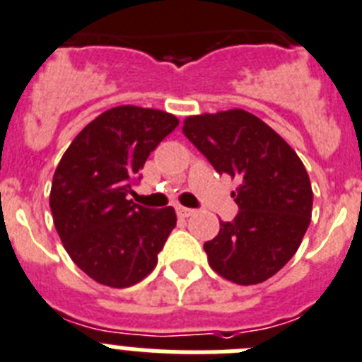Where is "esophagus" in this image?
Here are the masks:
<instances>
[{"label": "esophagus", "mask_w": 362, "mask_h": 362, "mask_svg": "<svg viewBox=\"0 0 362 362\" xmlns=\"http://www.w3.org/2000/svg\"><path fill=\"white\" fill-rule=\"evenodd\" d=\"M193 213L194 211H193V209H189V207H182V206L177 207V215L180 216V218H189Z\"/></svg>", "instance_id": "obj_1"}]
</instances>
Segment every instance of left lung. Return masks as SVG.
I'll use <instances>...</instances> for the list:
<instances>
[{"label": "left lung", "mask_w": 362, "mask_h": 362, "mask_svg": "<svg viewBox=\"0 0 362 362\" xmlns=\"http://www.w3.org/2000/svg\"><path fill=\"white\" fill-rule=\"evenodd\" d=\"M216 173L237 178L231 222L204 244L213 272L240 286L268 281L295 255L313 191L304 163L282 136L242 109L187 116L182 127Z\"/></svg>", "instance_id": "8db88e82"}]
</instances>
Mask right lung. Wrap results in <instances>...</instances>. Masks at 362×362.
I'll return each instance as SVG.
<instances>
[{
    "label": "right lung",
    "mask_w": 362,
    "mask_h": 362,
    "mask_svg": "<svg viewBox=\"0 0 362 362\" xmlns=\"http://www.w3.org/2000/svg\"><path fill=\"white\" fill-rule=\"evenodd\" d=\"M177 116L136 105L112 107L81 129L52 178L50 211L72 262L96 282L129 288L146 279L177 226L171 206L127 199L151 151Z\"/></svg>",
    "instance_id": "1"
}]
</instances>
